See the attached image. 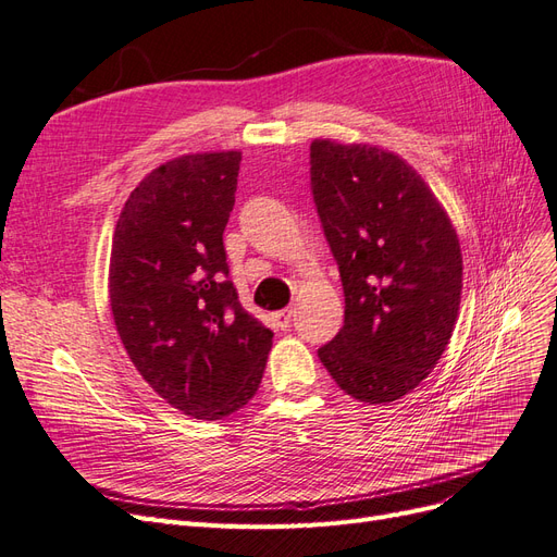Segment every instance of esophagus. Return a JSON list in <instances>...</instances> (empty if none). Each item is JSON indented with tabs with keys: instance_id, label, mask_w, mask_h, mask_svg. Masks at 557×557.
<instances>
[{
	"instance_id": "obj_1",
	"label": "esophagus",
	"mask_w": 557,
	"mask_h": 557,
	"mask_svg": "<svg viewBox=\"0 0 557 557\" xmlns=\"http://www.w3.org/2000/svg\"><path fill=\"white\" fill-rule=\"evenodd\" d=\"M293 315H295V309H293V307L283 309V311H276V313H274V323H276V327H281V330H288V327H290V323H293Z\"/></svg>"
}]
</instances>
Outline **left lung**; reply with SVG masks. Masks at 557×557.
<instances>
[{
  "label": "left lung",
  "mask_w": 557,
  "mask_h": 557,
  "mask_svg": "<svg viewBox=\"0 0 557 557\" xmlns=\"http://www.w3.org/2000/svg\"><path fill=\"white\" fill-rule=\"evenodd\" d=\"M309 164L346 297L344 327L318 358L346 395L395 401L428 379L450 339L462 290L458 234L393 153L315 139Z\"/></svg>",
  "instance_id": "left-lung-1"
}]
</instances>
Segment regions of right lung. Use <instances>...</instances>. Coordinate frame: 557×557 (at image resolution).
Instances as JSON below:
<instances>
[{
	"mask_svg": "<svg viewBox=\"0 0 557 557\" xmlns=\"http://www.w3.org/2000/svg\"><path fill=\"white\" fill-rule=\"evenodd\" d=\"M242 153H197L150 172L117 218L109 297L115 330L144 381L197 420L256 395L274 332L242 307L223 232Z\"/></svg>",
	"mask_w": 557,
	"mask_h": 557,
	"instance_id": "add662e5",
	"label": "right lung"
}]
</instances>
